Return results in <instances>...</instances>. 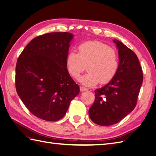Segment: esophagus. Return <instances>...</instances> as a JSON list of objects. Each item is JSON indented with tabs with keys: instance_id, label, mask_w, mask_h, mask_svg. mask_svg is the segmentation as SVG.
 Listing matches in <instances>:
<instances>
[{
	"instance_id": "1",
	"label": "esophagus",
	"mask_w": 156,
	"mask_h": 156,
	"mask_svg": "<svg viewBox=\"0 0 156 156\" xmlns=\"http://www.w3.org/2000/svg\"><path fill=\"white\" fill-rule=\"evenodd\" d=\"M80 90H81V92H84V91L88 90V89L87 88H85V87H83V86H81V87H80Z\"/></svg>"
}]
</instances>
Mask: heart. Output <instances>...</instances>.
I'll return each mask as SVG.
<instances>
[{
  "mask_svg": "<svg viewBox=\"0 0 156 156\" xmlns=\"http://www.w3.org/2000/svg\"><path fill=\"white\" fill-rule=\"evenodd\" d=\"M68 73L77 79L86 69L88 72L80 78L84 85L93 86L100 82L107 84L114 78L119 67L117 51L99 41H86L77 48V53L70 52L66 58Z\"/></svg>",
  "mask_w": 156,
  "mask_h": 156,
  "instance_id": "1",
  "label": "heart"
}]
</instances>
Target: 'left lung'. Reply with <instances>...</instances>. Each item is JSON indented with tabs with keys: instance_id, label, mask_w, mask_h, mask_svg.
<instances>
[{
	"instance_id": "1",
	"label": "left lung",
	"mask_w": 156,
	"mask_h": 156,
	"mask_svg": "<svg viewBox=\"0 0 156 156\" xmlns=\"http://www.w3.org/2000/svg\"><path fill=\"white\" fill-rule=\"evenodd\" d=\"M119 67L111 81L96 89L95 101L88 111L89 116L100 126L118 123L134 109L137 102L143 74L137 56L119 40Z\"/></svg>"
}]
</instances>
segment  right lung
Wrapping results in <instances>:
<instances>
[{"instance_id": "1", "label": "right lung", "mask_w": 156, "mask_h": 156, "mask_svg": "<svg viewBox=\"0 0 156 156\" xmlns=\"http://www.w3.org/2000/svg\"><path fill=\"white\" fill-rule=\"evenodd\" d=\"M69 32H50L32 39L17 60L16 88L32 114L42 120L57 121L65 115L79 86L68 73L66 58Z\"/></svg>"}]
</instances>
